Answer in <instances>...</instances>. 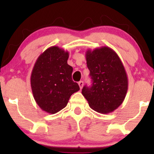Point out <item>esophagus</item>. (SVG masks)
<instances>
[{
  "instance_id": "obj_1",
  "label": "esophagus",
  "mask_w": 154,
  "mask_h": 154,
  "mask_svg": "<svg viewBox=\"0 0 154 154\" xmlns=\"http://www.w3.org/2000/svg\"><path fill=\"white\" fill-rule=\"evenodd\" d=\"M79 85L80 88H81V89H82V88H83V81H79Z\"/></svg>"
}]
</instances>
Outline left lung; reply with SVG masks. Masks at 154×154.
Listing matches in <instances>:
<instances>
[{
  "label": "left lung",
  "mask_w": 154,
  "mask_h": 154,
  "mask_svg": "<svg viewBox=\"0 0 154 154\" xmlns=\"http://www.w3.org/2000/svg\"><path fill=\"white\" fill-rule=\"evenodd\" d=\"M85 57L92 83L90 88L84 86L82 94L97 112H112L123 103L128 91V75L123 63L107 46L88 50Z\"/></svg>",
  "instance_id": "left-lung-1"
}]
</instances>
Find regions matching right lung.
Here are the masks:
<instances>
[{"mask_svg":"<svg viewBox=\"0 0 154 154\" xmlns=\"http://www.w3.org/2000/svg\"><path fill=\"white\" fill-rule=\"evenodd\" d=\"M68 58V51L52 46L38 57L31 72V86L35 102L51 114L66 107L71 94L80 90L71 78L73 68L67 64Z\"/></svg>","mask_w":154,"mask_h":154,"instance_id":"right-lung-1","label":"right lung"}]
</instances>
